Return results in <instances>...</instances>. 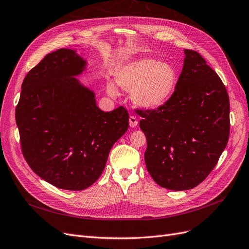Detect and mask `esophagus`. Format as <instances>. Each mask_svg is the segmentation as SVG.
<instances>
[{
    "label": "esophagus",
    "mask_w": 249,
    "mask_h": 249,
    "mask_svg": "<svg viewBox=\"0 0 249 249\" xmlns=\"http://www.w3.org/2000/svg\"><path fill=\"white\" fill-rule=\"evenodd\" d=\"M138 123H139V121H138V119H136V117H134V116H130L129 117V125H130V127H136L138 126Z\"/></svg>",
    "instance_id": "1"
}]
</instances>
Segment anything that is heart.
<instances>
[{
    "instance_id": "1",
    "label": "heart",
    "mask_w": 249,
    "mask_h": 249,
    "mask_svg": "<svg viewBox=\"0 0 249 249\" xmlns=\"http://www.w3.org/2000/svg\"><path fill=\"white\" fill-rule=\"evenodd\" d=\"M117 84L131 92L135 103L142 107H158L172 97L178 82L177 71L166 62L142 58L127 62L115 72ZM110 94H116L113 84L107 86Z\"/></svg>"
}]
</instances>
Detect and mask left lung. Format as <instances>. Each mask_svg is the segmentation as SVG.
<instances>
[{
	"mask_svg": "<svg viewBox=\"0 0 249 249\" xmlns=\"http://www.w3.org/2000/svg\"><path fill=\"white\" fill-rule=\"evenodd\" d=\"M185 59L172 97L156 109H136L147 139L145 162L159 186H197L217 163L230 136V99L217 73L196 51Z\"/></svg>",
	"mask_w": 249,
	"mask_h": 249,
	"instance_id": "obj_1",
	"label": "left lung"
}]
</instances>
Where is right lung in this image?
Here are the masks:
<instances>
[{
	"mask_svg": "<svg viewBox=\"0 0 249 249\" xmlns=\"http://www.w3.org/2000/svg\"><path fill=\"white\" fill-rule=\"evenodd\" d=\"M87 62L69 49L50 53L23 79L15 119L26 161L40 178L66 190L97 181L109 151L128 129L125 107L101 110L77 78Z\"/></svg>",
	"mask_w": 249,
	"mask_h": 249,
	"instance_id": "add662e5",
	"label": "right lung"
}]
</instances>
